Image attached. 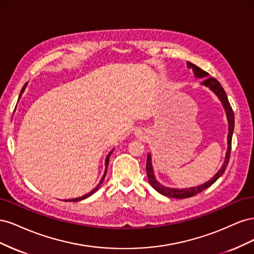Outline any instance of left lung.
I'll return each instance as SVG.
<instances>
[{"mask_svg": "<svg viewBox=\"0 0 254 254\" xmlns=\"http://www.w3.org/2000/svg\"><path fill=\"white\" fill-rule=\"evenodd\" d=\"M188 66L190 68H193L194 74L197 78H204L201 84H203L204 87H207L211 91H213L215 94L217 95V97L220 99V102L222 103V106L226 110L227 114V119H228V124H229V132H228V149L226 153V158H225V162L220 167V170L215 174L212 179H210L207 182L201 184V186L196 187V188H190V189H172V188H166L162 184L159 183L155 177V173H153V168L151 164V157L150 155L147 156V162H146V172H147V177H148V182L150 186L155 189L157 191H159L160 194H162L164 196L171 197V198H177V199H182V198H189L191 196H195L198 193H200L203 190L207 189L211 187L212 184L216 181L219 177L225 173L227 165L229 163V159H230V152H231V143H232V134H233V130H234V113L232 110V107L230 105L226 92L224 88L221 87V84L217 79H215L214 77H207L209 74H207L205 71L201 70L200 67H198L197 65L188 63Z\"/></svg>", "mask_w": 254, "mask_h": 254, "instance_id": "8db88e82", "label": "left lung"}]
</instances>
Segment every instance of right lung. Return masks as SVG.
<instances>
[{
  "instance_id": "obj_1",
  "label": "right lung",
  "mask_w": 254,
  "mask_h": 254,
  "mask_svg": "<svg viewBox=\"0 0 254 254\" xmlns=\"http://www.w3.org/2000/svg\"><path fill=\"white\" fill-rule=\"evenodd\" d=\"M27 86V82L24 84V87L22 88V90H21V94L23 93V92H24V90H25V87ZM21 94H20V96H21ZM112 151H113V149L109 152V155L107 156V158H106V161H105V164H106V168H105V173H104V176H103V178L101 179V181H99V183L97 184V186L92 190L90 193H88V194H86V195H83L82 197H78V198H74V199H66L65 201H79V200H82V199H86V198H88V197H90L91 195H93L95 191L101 188V186H102V183H103V181H104V179H105V176H106V174H107V167H108V163H109V159H110V156H111V153H112Z\"/></svg>"
}]
</instances>
